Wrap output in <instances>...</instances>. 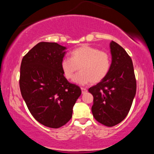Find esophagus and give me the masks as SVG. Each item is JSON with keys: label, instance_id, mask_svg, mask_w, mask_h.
<instances>
[{"label": "esophagus", "instance_id": "1", "mask_svg": "<svg viewBox=\"0 0 154 154\" xmlns=\"http://www.w3.org/2000/svg\"><path fill=\"white\" fill-rule=\"evenodd\" d=\"M81 90H82V94H84V93H85L86 92H87V89L85 88H81Z\"/></svg>", "mask_w": 154, "mask_h": 154}]
</instances>
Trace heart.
Returning <instances> with one entry per match:
<instances>
[{
    "instance_id": "1",
    "label": "heart",
    "mask_w": 154,
    "mask_h": 154,
    "mask_svg": "<svg viewBox=\"0 0 154 154\" xmlns=\"http://www.w3.org/2000/svg\"><path fill=\"white\" fill-rule=\"evenodd\" d=\"M111 63V57L107 52L90 45H82L72 51L71 59H63L61 66L67 79L73 78L79 70L74 82L85 85L98 83L106 78L110 71Z\"/></svg>"
}]
</instances>
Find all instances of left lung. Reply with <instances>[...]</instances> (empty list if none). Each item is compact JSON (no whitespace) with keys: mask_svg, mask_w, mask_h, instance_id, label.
<instances>
[{"mask_svg":"<svg viewBox=\"0 0 154 154\" xmlns=\"http://www.w3.org/2000/svg\"><path fill=\"white\" fill-rule=\"evenodd\" d=\"M112 61L108 75L88 91L93 96L92 113L95 120L113 127L125 119L136 93L133 63L122 47L111 41Z\"/></svg>","mask_w":154,"mask_h":154,"instance_id":"1","label":"left lung"}]
</instances>
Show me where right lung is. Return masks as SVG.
Returning <instances> with one entry per match:
<instances>
[{
	"label": "right lung",
	"instance_id": "obj_1",
	"mask_svg": "<svg viewBox=\"0 0 154 154\" xmlns=\"http://www.w3.org/2000/svg\"><path fill=\"white\" fill-rule=\"evenodd\" d=\"M66 48L41 42L23 57L19 88L29 112L38 122L59 128L71 119L72 109L81 95L78 85L63 75L61 61Z\"/></svg>",
	"mask_w": 154,
	"mask_h": 154
}]
</instances>
